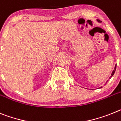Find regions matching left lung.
I'll list each match as a JSON object with an SVG mask.
<instances>
[{"label":"left lung","mask_w":121,"mask_h":121,"mask_svg":"<svg viewBox=\"0 0 121 121\" xmlns=\"http://www.w3.org/2000/svg\"><path fill=\"white\" fill-rule=\"evenodd\" d=\"M97 21H98V22H102V21H100V20H99V19H97ZM116 69V65H115V67H114V70H113V71H112V73H111V76H110V78H111V77H112V76H113V75H114V73H115ZM101 87H100V88H101Z\"/></svg>","instance_id":"obj_1"}]
</instances>
